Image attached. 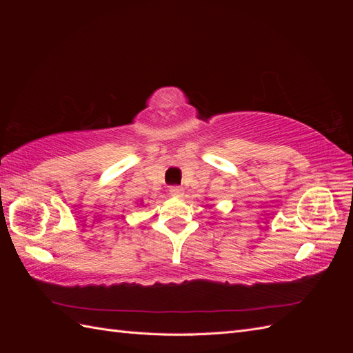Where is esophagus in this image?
<instances>
[{
  "label": "esophagus",
  "mask_w": 353,
  "mask_h": 353,
  "mask_svg": "<svg viewBox=\"0 0 353 353\" xmlns=\"http://www.w3.org/2000/svg\"><path fill=\"white\" fill-rule=\"evenodd\" d=\"M169 193H170V196H172V197L181 199V197L184 196V190L181 188V187H170L169 188Z\"/></svg>",
  "instance_id": "esophagus-1"
}]
</instances>
